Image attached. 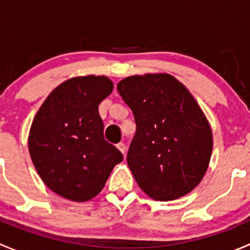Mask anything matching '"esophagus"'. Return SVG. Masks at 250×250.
I'll use <instances>...</instances> for the list:
<instances>
[{"label":"esophagus","mask_w":250,"mask_h":250,"mask_svg":"<svg viewBox=\"0 0 250 250\" xmlns=\"http://www.w3.org/2000/svg\"><path fill=\"white\" fill-rule=\"evenodd\" d=\"M116 146H117L118 150H120L121 152H122L123 155H125V144H123V143H118Z\"/></svg>","instance_id":"obj_1"}]
</instances>
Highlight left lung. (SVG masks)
<instances>
[{
	"label": "left lung",
	"mask_w": 250,
	"mask_h": 250,
	"mask_svg": "<svg viewBox=\"0 0 250 250\" xmlns=\"http://www.w3.org/2000/svg\"><path fill=\"white\" fill-rule=\"evenodd\" d=\"M117 90L137 125L127 163L139 188L156 201L188 195L213 151L210 125L193 95L169 74L125 77Z\"/></svg>",
	"instance_id": "8db88e82"
}]
</instances>
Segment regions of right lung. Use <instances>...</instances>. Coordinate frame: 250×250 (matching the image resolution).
Instances as JSON below:
<instances>
[{
  "label": "right lung",
  "instance_id": "add662e5",
  "mask_svg": "<svg viewBox=\"0 0 250 250\" xmlns=\"http://www.w3.org/2000/svg\"><path fill=\"white\" fill-rule=\"evenodd\" d=\"M112 89L106 76L72 77L50 92L32 121L27 143L32 163L47 188L66 200H92L123 160L104 139L98 110Z\"/></svg>",
  "mask_w": 250,
  "mask_h": 250
}]
</instances>
